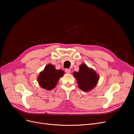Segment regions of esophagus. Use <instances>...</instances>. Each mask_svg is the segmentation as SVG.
Instances as JSON below:
<instances>
[{"mask_svg": "<svg viewBox=\"0 0 134 134\" xmlns=\"http://www.w3.org/2000/svg\"><path fill=\"white\" fill-rule=\"evenodd\" d=\"M65 72H66V73H70V70H69V69H65Z\"/></svg>", "mask_w": 134, "mask_h": 134, "instance_id": "obj_1", "label": "esophagus"}]
</instances>
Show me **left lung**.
Masks as SVG:
<instances>
[{"label":"left lung","mask_w":134,"mask_h":134,"mask_svg":"<svg viewBox=\"0 0 134 134\" xmlns=\"http://www.w3.org/2000/svg\"><path fill=\"white\" fill-rule=\"evenodd\" d=\"M73 75L78 82L79 88L84 92H88L94 88L99 80V76L92 69L83 64L79 67L78 72Z\"/></svg>","instance_id":"8db88e82"}]
</instances>
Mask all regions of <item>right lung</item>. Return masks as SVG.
<instances>
[{
  "mask_svg": "<svg viewBox=\"0 0 134 134\" xmlns=\"http://www.w3.org/2000/svg\"><path fill=\"white\" fill-rule=\"evenodd\" d=\"M64 74V72L63 70H56L54 65L48 64L40 74L38 82L42 88L51 90L55 87L59 79Z\"/></svg>",
  "mask_w": 134,
  "mask_h": 134,
  "instance_id": "obj_1",
  "label": "right lung"
}]
</instances>
